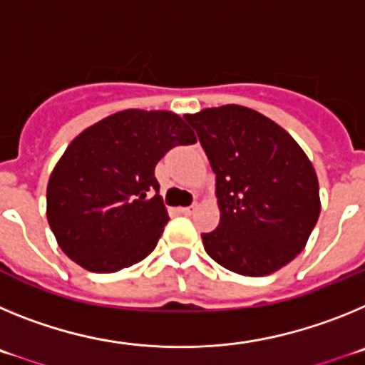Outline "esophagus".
<instances>
[{
  "instance_id": "esophagus-1",
  "label": "esophagus",
  "mask_w": 365,
  "mask_h": 365,
  "mask_svg": "<svg viewBox=\"0 0 365 365\" xmlns=\"http://www.w3.org/2000/svg\"><path fill=\"white\" fill-rule=\"evenodd\" d=\"M180 212L185 215H192L195 212V206H185V208H180Z\"/></svg>"
}]
</instances>
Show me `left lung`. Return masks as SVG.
<instances>
[{
  "label": "left lung",
  "instance_id": "1",
  "mask_svg": "<svg viewBox=\"0 0 365 365\" xmlns=\"http://www.w3.org/2000/svg\"><path fill=\"white\" fill-rule=\"evenodd\" d=\"M215 173L221 219L202 234L206 254L241 276H269L291 263L320 215L314 166L291 135L245 106L185 115Z\"/></svg>",
  "mask_w": 365,
  "mask_h": 365
}]
</instances>
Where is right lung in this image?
<instances>
[{
    "label": "right lung",
    "mask_w": 365,
    "mask_h": 365,
    "mask_svg": "<svg viewBox=\"0 0 365 365\" xmlns=\"http://www.w3.org/2000/svg\"><path fill=\"white\" fill-rule=\"evenodd\" d=\"M195 140L172 111L125 109L83 130L47 185V221L66 256L109 274L153 252L170 219L155 166L173 146Z\"/></svg>",
    "instance_id": "add662e5"
}]
</instances>
